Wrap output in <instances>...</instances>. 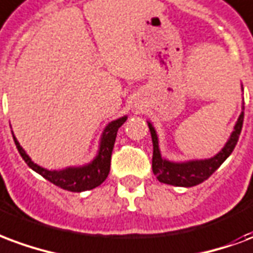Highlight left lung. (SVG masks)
<instances>
[{"label":"left lung","instance_id":"obj_1","mask_svg":"<svg viewBox=\"0 0 253 253\" xmlns=\"http://www.w3.org/2000/svg\"><path fill=\"white\" fill-rule=\"evenodd\" d=\"M243 121H244V111H241L229 141L226 142L222 150L214 155L213 158L203 161H189V162H182V164L170 162L161 157L157 132H155L154 127L151 126V123H149L151 139H153V173L154 175H157V179L164 184L174 185V186H186V188L196 186V185L204 182L232 154V151L239 141V136H240Z\"/></svg>","mask_w":253,"mask_h":253}]
</instances>
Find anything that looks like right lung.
<instances>
[{
    "instance_id": "obj_1",
    "label": "right lung",
    "mask_w": 253,
    "mask_h": 253,
    "mask_svg": "<svg viewBox=\"0 0 253 253\" xmlns=\"http://www.w3.org/2000/svg\"><path fill=\"white\" fill-rule=\"evenodd\" d=\"M127 117L119 118L117 121L111 122L106 130L103 132L102 142L99 147V153L96 158L91 164L85 165L83 168H68L64 170H46L41 168L39 165L33 164L32 160L24 151L16 136L13 135L14 143L22 160L27 162V165L33 169L36 173L42 175L44 178L48 179L56 186L69 190V192H84V190H91L102 184L104 179L107 178L110 173V165H111V154L117 138L118 128L126 122Z\"/></svg>"
}]
</instances>
